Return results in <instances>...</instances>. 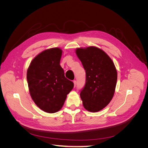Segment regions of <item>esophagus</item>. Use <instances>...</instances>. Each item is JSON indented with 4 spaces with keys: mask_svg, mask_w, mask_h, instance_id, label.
<instances>
[{
    "mask_svg": "<svg viewBox=\"0 0 148 148\" xmlns=\"http://www.w3.org/2000/svg\"><path fill=\"white\" fill-rule=\"evenodd\" d=\"M73 83H74V86L75 87L76 85H77V81H76V80H74V81H73Z\"/></svg>",
    "mask_w": 148,
    "mask_h": 148,
    "instance_id": "esophagus-1",
    "label": "esophagus"
}]
</instances>
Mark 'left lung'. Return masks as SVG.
I'll return each instance as SVG.
<instances>
[{
	"label": "left lung",
	"mask_w": 148,
	"mask_h": 148,
	"mask_svg": "<svg viewBox=\"0 0 148 148\" xmlns=\"http://www.w3.org/2000/svg\"><path fill=\"white\" fill-rule=\"evenodd\" d=\"M76 53L86 72V83L80 97L84 108L96 112L104 108L112 99L117 70L109 56L99 48H78Z\"/></svg>",
	"instance_id": "8db88e82"
}]
</instances>
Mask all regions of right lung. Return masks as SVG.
<instances>
[{"label": "right lung", "instance_id": "right-lung-1", "mask_svg": "<svg viewBox=\"0 0 148 148\" xmlns=\"http://www.w3.org/2000/svg\"><path fill=\"white\" fill-rule=\"evenodd\" d=\"M62 53L59 48L44 51L31 62L27 71L30 95L37 106L47 113L62 108L74 86L65 77L60 65Z\"/></svg>", "mask_w": 148, "mask_h": 148}]
</instances>
